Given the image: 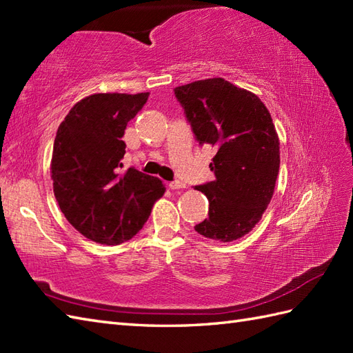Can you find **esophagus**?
Segmentation results:
<instances>
[{
  "instance_id": "obj_1",
  "label": "esophagus",
  "mask_w": 353,
  "mask_h": 353,
  "mask_svg": "<svg viewBox=\"0 0 353 353\" xmlns=\"http://www.w3.org/2000/svg\"><path fill=\"white\" fill-rule=\"evenodd\" d=\"M168 186H170V190H182V188H185V183L181 181H172L168 183Z\"/></svg>"
}]
</instances>
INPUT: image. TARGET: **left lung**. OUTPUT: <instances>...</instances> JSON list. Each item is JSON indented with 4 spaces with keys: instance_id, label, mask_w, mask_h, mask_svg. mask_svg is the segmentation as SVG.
<instances>
[{
    "instance_id": "obj_1",
    "label": "left lung",
    "mask_w": 353,
    "mask_h": 353,
    "mask_svg": "<svg viewBox=\"0 0 353 353\" xmlns=\"http://www.w3.org/2000/svg\"><path fill=\"white\" fill-rule=\"evenodd\" d=\"M199 144L216 148L209 163L215 181L196 186L209 200L200 235L230 243L254 228L273 197L279 172V138L272 115L256 95L224 79L177 86Z\"/></svg>"
}]
</instances>
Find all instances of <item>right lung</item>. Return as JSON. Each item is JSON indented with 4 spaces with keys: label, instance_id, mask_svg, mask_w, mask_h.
<instances>
[{
    "label": "right lung",
    "instance_id": "right-lung-1",
    "mask_svg": "<svg viewBox=\"0 0 353 353\" xmlns=\"http://www.w3.org/2000/svg\"><path fill=\"white\" fill-rule=\"evenodd\" d=\"M148 92L94 94L80 100L56 133L51 179L59 208L91 241L117 245L144 226L165 186L134 168L119 172L127 123Z\"/></svg>",
    "mask_w": 353,
    "mask_h": 353
}]
</instances>
